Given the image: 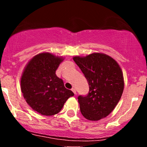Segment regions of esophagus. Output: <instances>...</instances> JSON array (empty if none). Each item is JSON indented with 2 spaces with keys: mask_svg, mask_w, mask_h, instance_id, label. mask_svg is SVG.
<instances>
[{
  "mask_svg": "<svg viewBox=\"0 0 147 147\" xmlns=\"http://www.w3.org/2000/svg\"><path fill=\"white\" fill-rule=\"evenodd\" d=\"M71 90L74 92V94H75V95H76V94H77V92H76V90H75V88H72L71 89Z\"/></svg>",
  "mask_w": 147,
  "mask_h": 147,
  "instance_id": "1",
  "label": "esophagus"
}]
</instances>
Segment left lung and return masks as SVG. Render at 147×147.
<instances>
[{
	"instance_id": "obj_1",
	"label": "left lung",
	"mask_w": 147,
	"mask_h": 147,
	"mask_svg": "<svg viewBox=\"0 0 147 147\" xmlns=\"http://www.w3.org/2000/svg\"><path fill=\"white\" fill-rule=\"evenodd\" d=\"M89 85L87 96L78 97L82 115L90 121L106 117L114 110L123 93L124 81L120 66L113 58L94 52L73 57Z\"/></svg>"
}]
</instances>
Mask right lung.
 I'll return each mask as SVG.
<instances>
[{"label":"right lung","instance_id":"obj_1","mask_svg":"<svg viewBox=\"0 0 147 147\" xmlns=\"http://www.w3.org/2000/svg\"><path fill=\"white\" fill-rule=\"evenodd\" d=\"M64 57L50 52L34 56L25 65L21 77V90L32 109L44 116L59 113L69 97L74 95L64 86L56 70Z\"/></svg>","mask_w":147,"mask_h":147}]
</instances>
